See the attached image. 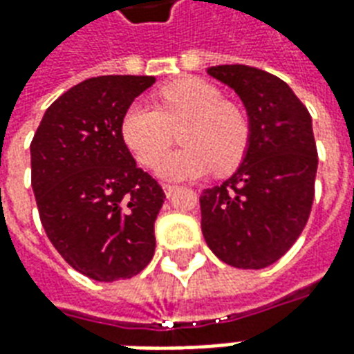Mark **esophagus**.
<instances>
[{"label": "esophagus", "mask_w": 354, "mask_h": 354, "mask_svg": "<svg viewBox=\"0 0 354 354\" xmlns=\"http://www.w3.org/2000/svg\"><path fill=\"white\" fill-rule=\"evenodd\" d=\"M163 191H165V195H167V197H170V195H172L174 191H178V185L165 184V185H163Z\"/></svg>", "instance_id": "34e87169"}]
</instances>
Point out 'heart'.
<instances>
[{
  "instance_id": "heart-1",
  "label": "heart",
  "mask_w": 354,
  "mask_h": 354,
  "mask_svg": "<svg viewBox=\"0 0 354 354\" xmlns=\"http://www.w3.org/2000/svg\"><path fill=\"white\" fill-rule=\"evenodd\" d=\"M182 124L185 149L171 152L157 165L167 180H195L216 167L229 172L242 161L251 138L245 112L225 101L221 90L201 78H180L157 91V106L135 101L122 118V138L138 161H158Z\"/></svg>"
}]
</instances>
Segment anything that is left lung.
<instances>
[{"label": "left lung", "mask_w": 354, "mask_h": 354, "mask_svg": "<svg viewBox=\"0 0 354 354\" xmlns=\"http://www.w3.org/2000/svg\"><path fill=\"white\" fill-rule=\"evenodd\" d=\"M208 75L242 99L251 138L236 172L203 191L201 227L217 259L259 270L283 257L308 223L319 161L311 116L295 91L266 71L217 65Z\"/></svg>", "instance_id": "obj_1"}]
</instances>
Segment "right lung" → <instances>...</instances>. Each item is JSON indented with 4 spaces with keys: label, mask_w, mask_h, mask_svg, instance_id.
Instances as JSON below:
<instances>
[{
    "label": "right lung",
    "mask_w": 354,
    "mask_h": 354,
    "mask_svg": "<svg viewBox=\"0 0 354 354\" xmlns=\"http://www.w3.org/2000/svg\"><path fill=\"white\" fill-rule=\"evenodd\" d=\"M153 77L109 75L73 86L46 109L31 140V187L46 236L77 272L127 279L153 257L165 203L122 138V118Z\"/></svg>",
    "instance_id": "add662e5"
}]
</instances>
